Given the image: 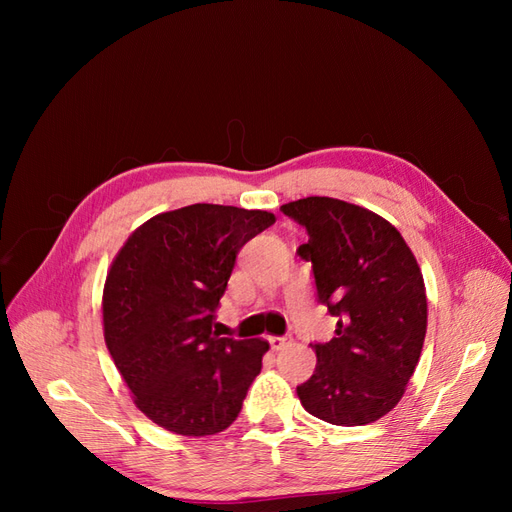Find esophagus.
<instances>
[{
	"label": "esophagus",
	"mask_w": 512,
	"mask_h": 512,
	"mask_svg": "<svg viewBox=\"0 0 512 512\" xmlns=\"http://www.w3.org/2000/svg\"><path fill=\"white\" fill-rule=\"evenodd\" d=\"M290 342H292L290 337H280V335H271V337H269V346H271L273 350H284Z\"/></svg>",
	"instance_id": "esophagus-1"
}]
</instances>
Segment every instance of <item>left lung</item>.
Returning a JSON list of instances; mask_svg holds the SVG:
<instances>
[{
  "mask_svg": "<svg viewBox=\"0 0 512 512\" xmlns=\"http://www.w3.org/2000/svg\"><path fill=\"white\" fill-rule=\"evenodd\" d=\"M282 213L307 230L297 254L312 262L318 301L337 316L331 342L312 344L316 369L297 395L324 423H374L404 397L423 350V273L399 230L374 211L307 196Z\"/></svg>",
  "mask_w": 512,
  "mask_h": 512,
  "instance_id": "8db88e82",
  "label": "left lung"
}]
</instances>
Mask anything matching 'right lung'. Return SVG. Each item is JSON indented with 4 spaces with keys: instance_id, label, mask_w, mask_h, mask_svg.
I'll use <instances>...</instances> for the list:
<instances>
[{
    "instance_id": "right-lung-1",
    "label": "right lung",
    "mask_w": 512,
    "mask_h": 512,
    "mask_svg": "<svg viewBox=\"0 0 512 512\" xmlns=\"http://www.w3.org/2000/svg\"><path fill=\"white\" fill-rule=\"evenodd\" d=\"M275 224L269 211L198 203L138 226L102 294L104 339L134 404L179 436H213L239 416L265 339L220 337V305L241 247Z\"/></svg>"
}]
</instances>
